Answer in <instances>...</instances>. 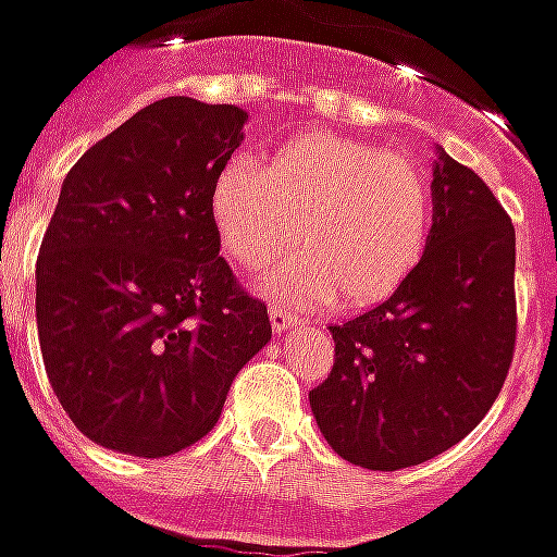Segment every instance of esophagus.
Here are the masks:
<instances>
[{
	"mask_svg": "<svg viewBox=\"0 0 557 557\" xmlns=\"http://www.w3.org/2000/svg\"><path fill=\"white\" fill-rule=\"evenodd\" d=\"M270 321H272V330L282 336V333H287L290 327H297V318L290 315V312H285V309H278V306H272L270 309Z\"/></svg>",
	"mask_w": 557,
	"mask_h": 557,
	"instance_id": "obj_1",
	"label": "esophagus"
}]
</instances>
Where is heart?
Returning <instances> with one entry per match:
<instances>
[{"label": "heart", "mask_w": 557, "mask_h": 557, "mask_svg": "<svg viewBox=\"0 0 557 557\" xmlns=\"http://www.w3.org/2000/svg\"><path fill=\"white\" fill-rule=\"evenodd\" d=\"M209 218L221 251L255 272L300 248L260 278L275 300L351 309L385 300L416 267L428 239L431 190L403 154L333 133L285 141L263 163L233 157L214 175Z\"/></svg>", "instance_id": "b5f03b06"}]
</instances>
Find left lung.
<instances>
[{
	"mask_svg": "<svg viewBox=\"0 0 557 557\" xmlns=\"http://www.w3.org/2000/svg\"><path fill=\"white\" fill-rule=\"evenodd\" d=\"M424 255L388 300L333 324L309 391L330 448L367 470L443 455L497 400L516 348V230L488 184L436 148Z\"/></svg>",
	"mask_w": 557,
	"mask_h": 557,
	"instance_id": "obj_1",
	"label": "left lung"
}]
</instances>
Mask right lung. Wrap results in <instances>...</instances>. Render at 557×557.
Wrapping results in <instances>:
<instances>
[{"instance_id":"add662e5","label":"right lung","mask_w":557,"mask_h":557,"mask_svg":"<svg viewBox=\"0 0 557 557\" xmlns=\"http://www.w3.org/2000/svg\"><path fill=\"white\" fill-rule=\"evenodd\" d=\"M245 121L169 96L69 169L38 251L36 324L53 394L96 446L136 458L194 446L272 339L209 218Z\"/></svg>"}]
</instances>
